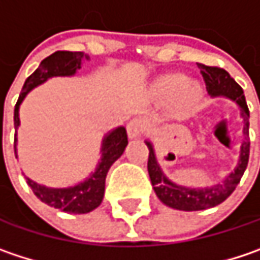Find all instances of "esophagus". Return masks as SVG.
<instances>
[{
  "label": "esophagus",
  "instance_id": "1",
  "mask_svg": "<svg viewBox=\"0 0 260 260\" xmlns=\"http://www.w3.org/2000/svg\"><path fill=\"white\" fill-rule=\"evenodd\" d=\"M146 130H148V124H146V121L142 120V118H133L127 124V135L132 139L140 138Z\"/></svg>",
  "mask_w": 260,
  "mask_h": 260
}]
</instances>
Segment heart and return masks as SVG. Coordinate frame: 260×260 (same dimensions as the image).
<instances>
[{"instance_id":"b5f03b06","label":"heart","mask_w":260,"mask_h":260,"mask_svg":"<svg viewBox=\"0 0 260 260\" xmlns=\"http://www.w3.org/2000/svg\"><path fill=\"white\" fill-rule=\"evenodd\" d=\"M157 93L161 98L170 99L177 94L180 106H189L198 98L200 88L194 83L185 84V78L179 74L167 75L157 83Z\"/></svg>"}]
</instances>
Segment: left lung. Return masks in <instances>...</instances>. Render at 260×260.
<instances>
[{"mask_svg":"<svg viewBox=\"0 0 260 260\" xmlns=\"http://www.w3.org/2000/svg\"><path fill=\"white\" fill-rule=\"evenodd\" d=\"M198 68L204 78V83L207 85V91L212 96H226L240 105L241 115L244 118V135L249 136L250 112L246 103L243 88L234 81V78H231V75L225 69L219 66H206L203 63H198ZM146 145L149 149L148 173L151 177V183L154 186L155 194L166 206L177 209V210H186V212L204 210V209H210L223 203L240 183L249 162V155H250V140L246 138L244 143L241 145V157H240L238 167L235 169L234 173H231L222 183H217L212 188L192 189V188L179 186L164 176L159 170V166L157 164L152 145L149 142Z\"/></svg>","mask_w":260,"mask_h":260,"instance_id":"1","label":"left lung"}]
</instances>
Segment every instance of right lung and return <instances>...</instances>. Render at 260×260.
Returning a JSON list of instances; mask_svg holds the SVG:
<instances>
[{
  "mask_svg": "<svg viewBox=\"0 0 260 260\" xmlns=\"http://www.w3.org/2000/svg\"><path fill=\"white\" fill-rule=\"evenodd\" d=\"M84 57L88 59V56L84 54L83 51L60 50V51L50 54L41 62L38 69L26 78L23 88L19 94L17 103L14 106V127L16 128L20 124L19 106L29 91L34 87H37L38 84L44 83L50 77L75 74V71L80 68ZM127 143H128L127 132L124 127H118L117 130L109 133L103 140L102 161H101L99 167L85 182L78 183L77 186L63 188V189H51V188H46V186H41V185L32 182L28 177H26V183L30 186L34 194L37 195L43 203H46L54 209H59L66 213H88V212L94 210L98 206H101L103 194H105V179L108 175V170L114 164V161H117L121 157ZM14 154H16V135H14Z\"/></svg>",
  "mask_w": 260,
  "mask_h": 260,
  "instance_id": "1",
  "label": "right lung"
}]
</instances>
